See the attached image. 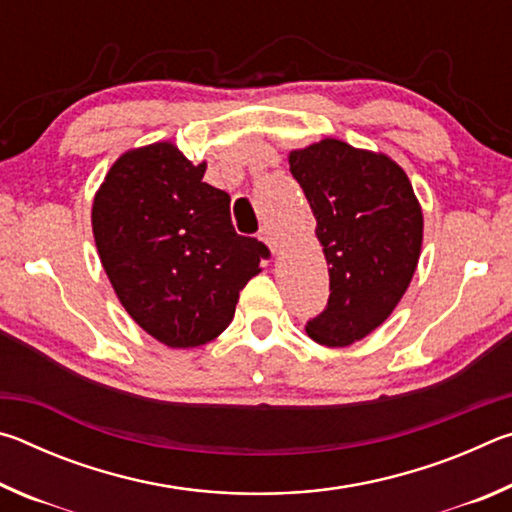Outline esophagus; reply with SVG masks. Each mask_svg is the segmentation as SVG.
<instances>
[{
  "label": "esophagus",
  "instance_id": "1",
  "mask_svg": "<svg viewBox=\"0 0 512 512\" xmlns=\"http://www.w3.org/2000/svg\"><path fill=\"white\" fill-rule=\"evenodd\" d=\"M259 239H262L264 244L275 253V250H277V237H275V232L268 228V225H262V230H259Z\"/></svg>",
  "mask_w": 512,
  "mask_h": 512
}]
</instances>
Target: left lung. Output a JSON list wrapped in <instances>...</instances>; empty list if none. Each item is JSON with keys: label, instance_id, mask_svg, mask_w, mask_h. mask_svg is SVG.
<instances>
[{"label": "left lung", "instance_id": "obj_1", "mask_svg": "<svg viewBox=\"0 0 512 512\" xmlns=\"http://www.w3.org/2000/svg\"><path fill=\"white\" fill-rule=\"evenodd\" d=\"M329 266L327 307L307 334L327 348L361 341L393 314L422 248V210L400 164L341 140L289 153Z\"/></svg>", "mask_w": 512, "mask_h": 512}]
</instances>
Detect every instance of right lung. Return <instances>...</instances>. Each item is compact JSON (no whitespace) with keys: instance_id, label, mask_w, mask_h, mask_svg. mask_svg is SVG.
Returning <instances> with one entry per match:
<instances>
[{"instance_id":"right-lung-1","label":"right lung","mask_w":512,"mask_h":512,"mask_svg":"<svg viewBox=\"0 0 512 512\" xmlns=\"http://www.w3.org/2000/svg\"><path fill=\"white\" fill-rule=\"evenodd\" d=\"M205 162L171 142L126 151L92 203V232L108 280L131 318L169 348L216 339L268 248L241 237L230 196L203 183Z\"/></svg>"}]
</instances>
